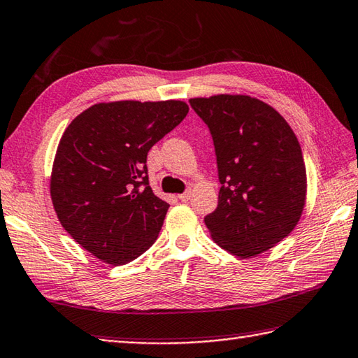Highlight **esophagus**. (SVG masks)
<instances>
[{
    "instance_id": "esophagus-1",
    "label": "esophagus",
    "mask_w": 358,
    "mask_h": 358,
    "mask_svg": "<svg viewBox=\"0 0 358 358\" xmlns=\"http://www.w3.org/2000/svg\"><path fill=\"white\" fill-rule=\"evenodd\" d=\"M191 195H192V191H191V189H187V191H186L185 194H180V195H178V199H180L181 201H189V199H191Z\"/></svg>"
}]
</instances>
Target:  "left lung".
<instances>
[{
    "label": "left lung",
    "mask_w": 358,
    "mask_h": 358,
    "mask_svg": "<svg viewBox=\"0 0 358 358\" xmlns=\"http://www.w3.org/2000/svg\"><path fill=\"white\" fill-rule=\"evenodd\" d=\"M214 139L220 191L205 217L213 241L242 259L255 257L289 236L307 195L303 150L289 122L247 94L189 99Z\"/></svg>",
    "instance_id": "8db88e82"
}]
</instances>
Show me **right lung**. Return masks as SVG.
Segmentation results:
<instances>
[{"instance_id":"right-lung-1","label":"right lung","mask_w":358,"mask_h":358,"mask_svg":"<svg viewBox=\"0 0 358 358\" xmlns=\"http://www.w3.org/2000/svg\"><path fill=\"white\" fill-rule=\"evenodd\" d=\"M187 111L183 101L99 102L63 131L49 181L54 211L102 262L129 264L157 241L169 205L149 186L147 153Z\"/></svg>"}]
</instances>
